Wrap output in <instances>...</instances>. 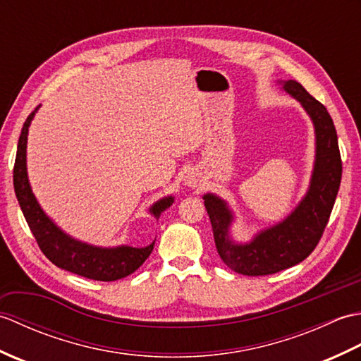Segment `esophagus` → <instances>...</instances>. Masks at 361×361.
Instances as JSON below:
<instances>
[{
	"label": "esophagus",
	"instance_id": "esophagus-1",
	"mask_svg": "<svg viewBox=\"0 0 361 361\" xmlns=\"http://www.w3.org/2000/svg\"><path fill=\"white\" fill-rule=\"evenodd\" d=\"M188 185L189 186H197V180L195 178H192V176H188Z\"/></svg>",
	"mask_w": 361,
	"mask_h": 361
}]
</instances>
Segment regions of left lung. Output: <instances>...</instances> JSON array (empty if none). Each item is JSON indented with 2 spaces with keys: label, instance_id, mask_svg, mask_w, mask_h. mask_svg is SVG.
Here are the masks:
<instances>
[{
  "label": "left lung",
  "instance_id": "1",
  "mask_svg": "<svg viewBox=\"0 0 361 361\" xmlns=\"http://www.w3.org/2000/svg\"><path fill=\"white\" fill-rule=\"evenodd\" d=\"M283 90L301 102L315 126L317 161L304 200L286 220L257 234L252 242L235 245L228 234L233 214L226 203L212 194L203 197L220 259L247 276L278 273L309 257L323 237L341 183V155L331 114L299 82L287 80Z\"/></svg>",
  "mask_w": 361,
  "mask_h": 361
}]
</instances>
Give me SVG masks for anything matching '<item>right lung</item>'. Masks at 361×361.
<instances>
[{
	"instance_id": "add662e5",
	"label": "right lung",
	"mask_w": 361,
	"mask_h": 361,
	"mask_svg": "<svg viewBox=\"0 0 361 361\" xmlns=\"http://www.w3.org/2000/svg\"><path fill=\"white\" fill-rule=\"evenodd\" d=\"M37 109L29 114L21 128L17 157H15L13 164V188L20 208L25 214V219L35 237L38 247L54 265L63 268L66 271L83 276V278L104 282L126 278L145 262V259L150 256L155 242L145 248L91 247V245L78 242L71 239L70 235H66L62 229H59L46 217L40 204L37 203L32 190H30L26 172L27 128ZM172 202V197H166L153 204L150 212L159 219L161 212L166 211Z\"/></svg>"
}]
</instances>
